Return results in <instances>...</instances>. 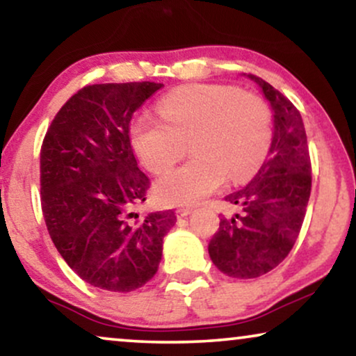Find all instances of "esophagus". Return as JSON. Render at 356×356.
Wrapping results in <instances>:
<instances>
[{"label":"esophagus","mask_w":356,"mask_h":356,"mask_svg":"<svg viewBox=\"0 0 356 356\" xmlns=\"http://www.w3.org/2000/svg\"><path fill=\"white\" fill-rule=\"evenodd\" d=\"M191 212H193L191 207H178L177 211H175V216H177L178 218H183V217L189 216V213H191Z\"/></svg>","instance_id":"34e87169"}]
</instances>
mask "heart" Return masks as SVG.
Instances as JSON below:
<instances>
[{
	"label": "heart",
	"instance_id": "b5f03b06",
	"mask_svg": "<svg viewBox=\"0 0 356 356\" xmlns=\"http://www.w3.org/2000/svg\"><path fill=\"white\" fill-rule=\"evenodd\" d=\"M160 120L140 115L131 121L129 139L145 168L168 172L191 145L194 159L155 184L163 204L189 206L227 181L254 177L274 139L272 111L254 92L220 84L175 89L157 104Z\"/></svg>",
	"mask_w": 356,
	"mask_h": 356
}]
</instances>
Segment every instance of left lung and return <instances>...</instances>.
<instances>
[{
    "label": "left lung",
    "instance_id": "left-lung-1",
    "mask_svg": "<svg viewBox=\"0 0 356 356\" xmlns=\"http://www.w3.org/2000/svg\"><path fill=\"white\" fill-rule=\"evenodd\" d=\"M274 110V139L256 177L228 194L240 213L222 216L209 254L223 274L256 279L275 269L290 254L303 225L311 194V159L303 120L296 106L254 74Z\"/></svg>",
    "mask_w": 356,
    "mask_h": 356
}]
</instances>
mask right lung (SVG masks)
<instances>
[{
  "instance_id": "1",
  "label": "right lung",
  "mask_w": 356,
  "mask_h": 356,
  "mask_svg": "<svg viewBox=\"0 0 356 356\" xmlns=\"http://www.w3.org/2000/svg\"><path fill=\"white\" fill-rule=\"evenodd\" d=\"M163 84H94L61 106L40 150L47 230L66 264L97 289L131 291L152 279L173 211L139 217L150 179L129 139L134 111Z\"/></svg>"
}]
</instances>
